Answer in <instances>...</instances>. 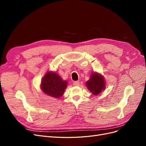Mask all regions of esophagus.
Wrapping results in <instances>:
<instances>
[{"instance_id": "esophagus-1", "label": "esophagus", "mask_w": 146, "mask_h": 146, "mask_svg": "<svg viewBox=\"0 0 146 146\" xmlns=\"http://www.w3.org/2000/svg\"><path fill=\"white\" fill-rule=\"evenodd\" d=\"M79 84H80V82H79L78 81H75L73 82V85L74 86H78Z\"/></svg>"}]
</instances>
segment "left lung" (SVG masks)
Returning <instances> with one entry per match:
<instances>
[{"instance_id": "1", "label": "left lung", "mask_w": 146, "mask_h": 146, "mask_svg": "<svg viewBox=\"0 0 146 146\" xmlns=\"http://www.w3.org/2000/svg\"><path fill=\"white\" fill-rule=\"evenodd\" d=\"M86 86L93 95H98L105 88V82L101 74L93 72L91 74L89 80L86 83Z\"/></svg>"}]
</instances>
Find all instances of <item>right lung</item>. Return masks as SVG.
Instances as JSON below:
<instances>
[{"instance_id": "1", "label": "right lung", "mask_w": 146, "mask_h": 146, "mask_svg": "<svg viewBox=\"0 0 146 146\" xmlns=\"http://www.w3.org/2000/svg\"><path fill=\"white\" fill-rule=\"evenodd\" d=\"M68 82L63 80L58 74L49 71L42 79L41 89L46 94L52 98H59L64 94Z\"/></svg>"}]
</instances>
